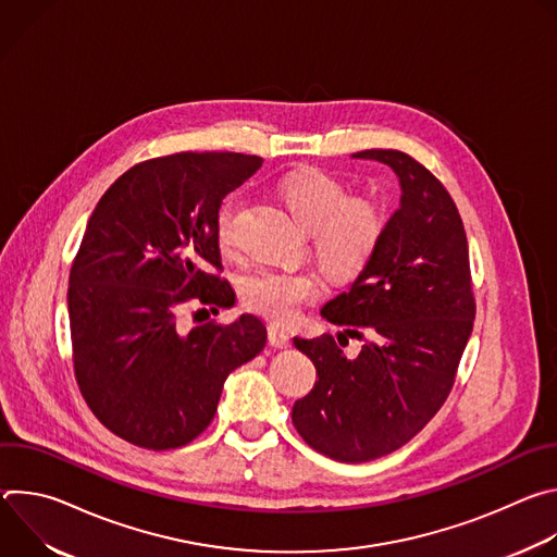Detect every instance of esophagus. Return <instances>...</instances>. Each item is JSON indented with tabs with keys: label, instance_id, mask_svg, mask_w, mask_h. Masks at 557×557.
<instances>
[{
	"label": "esophagus",
	"instance_id": "obj_1",
	"mask_svg": "<svg viewBox=\"0 0 557 557\" xmlns=\"http://www.w3.org/2000/svg\"><path fill=\"white\" fill-rule=\"evenodd\" d=\"M269 344L275 346V348H288L290 346V337H288V333L284 329L271 324L269 326Z\"/></svg>",
	"mask_w": 557,
	"mask_h": 557
}]
</instances>
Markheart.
I'll use <instances>...</instances> for the list:
<instances>
[{
	"mask_svg": "<svg viewBox=\"0 0 557 557\" xmlns=\"http://www.w3.org/2000/svg\"><path fill=\"white\" fill-rule=\"evenodd\" d=\"M280 198L290 215L312 233L314 253L337 280L359 275L374 258L385 233V213L370 198H350L348 187L326 172L286 176ZM243 200L226 198L218 211L215 233L224 251L235 245V218ZM322 277L306 269H258L243 280L249 308L277 324H288L301 306L322 293Z\"/></svg>",
	"mask_w": 557,
	"mask_h": 557,
	"instance_id": "obj_1",
	"label": "heart"
}]
</instances>
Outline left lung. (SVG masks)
<instances>
[{
  "mask_svg": "<svg viewBox=\"0 0 557 557\" xmlns=\"http://www.w3.org/2000/svg\"><path fill=\"white\" fill-rule=\"evenodd\" d=\"M352 156L387 165L401 205L350 290L322 308L346 331L337 339H293L317 370L314 387L293 406V425L320 454L366 462L404 447L441 410L475 301L465 226L441 181L399 149ZM363 334L371 339L348 360L336 342Z\"/></svg>",
  "mask_w": 557,
  "mask_h": 557,
  "instance_id": "8db88e82",
  "label": "left lung"
}]
</instances>
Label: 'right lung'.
Segmentation results:
<instances>
[{
    "label": "right lung",
    "instance_id": "add662e5",
    "mask_svg": "<svg viewBox=\"0 0 557 557\" xmlns=\"http://www.w3.org/2000/svg\"><path fill=\"white\" fill-rule=\"evenodd\" d=\"M260 168V156L235 151L151 158L114 181L88 220L67 288L74 376L95 417L132 445L191 443L213 421L228 372L267 344L256 314L178 329L189 304H233L211 271H222L215 220Z\"/></svg>",
    "mask_w": 557,
    "mask_h": 557
}]
</instances>
